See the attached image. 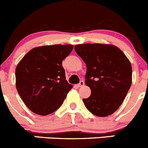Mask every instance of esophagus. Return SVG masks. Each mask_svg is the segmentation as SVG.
<instances>
[{
    "label": "esophagus",
    "mask_w": 148,
    "mask_h": 148,
    "mask_svg": "<svg viewBox=\"0 0 148 148\" xmlns=\"http://www.w3.org/2000/svg\"><path fill=\"white\" fill-rule=\"evenodd\" d=\"M84 85V82L80 81V82L77 84V86H78V87H82V86H83Z\"/></svg>",
    "instance_id": "34e87169"
}]
</instances>
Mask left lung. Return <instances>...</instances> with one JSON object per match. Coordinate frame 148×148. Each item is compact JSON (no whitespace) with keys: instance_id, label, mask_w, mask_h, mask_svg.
Listing matches in <instances>:
<instances>
[{"instance_id":"8db88e82","label":"left lung","mask_w":148,"mask_h":148,"mask_svg":"<svg viewBox=\"0 0 148 148\" xmlns=\"http://www.w3.org/2000/svg\"><path fill=\"white\" fill-rule=\"evenodd\" d=\"M74 49L86 64L85 84L92 92L83 99L85 107L98 117L110 115L120 107L130 88V62L112 44H78Z\"/></svg>"}]
</instances>
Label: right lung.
<instances>
[{"mask_svg":"<svg viewBox=\"0 0 148 148\" xmlns=\"http://www.w3.org/2000/svg\"><path fill=\"white\" fill-rule=\"evenodd\" d=\"M71 44L41 46L30 50L16 69V86L26 107L39 115L61 107L72 85L66 80L62 61L72 51Z\"/></svg>","mask_w":148,"mask_h":148,"instance_id":"1","label":"right lung"}]
</instances>
